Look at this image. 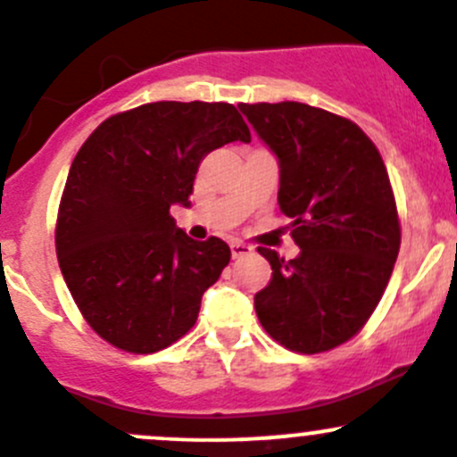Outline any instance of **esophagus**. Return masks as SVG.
Returning a JSON list of instances; mask_svg holds the SVG:
<instances>
[{"instance_id":"esophagus-1","label":"esophagus","mask_w":457,"mask_h":457,"mask_svg":"<svg viewBox=\"0 0 457 457\" xmlns=\"http://www.w3.org/2000/svg\"><path fill=\"white\" fill-rule=\"evenodd\" d=\"M248 253H253L251 244L239 242V239H235V242H230V255H233V260H239V257L248 255Z\"/></svg>"}]
</instances>
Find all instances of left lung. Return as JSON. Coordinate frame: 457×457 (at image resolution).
I'll return each mask as SVG.
<instances>
[{
    "mask_svg": "<svg viewBox=\"0 0 457 457\" xmlns=\"http://www.w3.org/2000/svg\"><path fill=\"white\" fill-rule=\"evenodd\" d=\"M279 162V211L295 260L260 246L273 269L255 295L264 331L295 353L345 345L380 302L400 251V220L380 151L358 124L300 102L239 104Z\"/></svg>",
    "mask_w": 457,
    "mask_h": 457,
    "instance_id": "8db88e82",
    "label": "left lung"
}]
</instances>
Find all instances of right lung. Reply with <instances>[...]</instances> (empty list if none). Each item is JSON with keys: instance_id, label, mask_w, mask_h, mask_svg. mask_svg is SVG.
<instances>
[{"instance_id": "1", "label": "right lung", "mask_w": 457, "mask_h": 457, "mask_svg": "<svg viewBox=\"0 0 457 457\" xmlns=\"http://www.w3.org/2000/svg\"><path fill=\"white\" fill-rule=\"evenodd\" d=\"M237 139L251 142V130L233 104L153 102L108 117L81 144L55 248L77 309L108 345L155 353L193 328L230 248L188 237L170 206L191 204L200 162Z\"/></svg>"}]
</instances>
